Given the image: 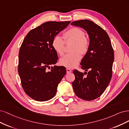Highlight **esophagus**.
Returning <instances> with one entry per match:
<instances>
[{"label":"esophagus","instance_id":"1","mask_svg":"<svg viewBox=\"0 0 129 129\" xmlns=\"http://www.w3.org/2000/svg\"><path fill=\"white\" fill-rule=\"evenodd\" d=\"M66 72H67L68 73H71L72 72L71 70L70 69H69V68H66Z\"/></svg>","mask_w":129,"mask_h":129}]
</instances>
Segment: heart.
Instances as JSON below:
<instances>
[{"mask_svg": "<svg viewBox=\"0 0 129 129\" xmlns=\"http://www.w3.org/2000/svg\"><path fill=\"white\" fill-rule=\"evenodd\" d=\"M64 40L59 35L53 37L52 47L55 52L60 56L64 53L65 43L73 42L71 48L72 52L66 54L60 59L59 64L67 68L76 67L81 59V54L85 55L88 52L90 41L85 36V31L78 27H73L64 34Z\"/></svg>", "mask_w": 129, "mask_h": 129, "instance_id": "b5f03b06", "label": "heart"}]
</instances>
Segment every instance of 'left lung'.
Instances as JSON below:
<instances>
[{"label":"left lung","mask_w":129,"mask_h":129,"mask_svg":"<svg viewBox=\"0 0 129 129\" xmlns=\"http://www.w3.org/2000/svg\"><path fill=\"white\" fill-rule=\"evenodd\" d=\"M71 25L83 28L90 40L88 52L81 60V69L88 73L73 71L75 80L72 82L74 92L79 98L93 100L103 94L108 86L113 74L114 52L107 32L88 20L72 22ZM87 74L85 76L84 74Z\"/></svg>","instance_id":"1"}]
</instances>
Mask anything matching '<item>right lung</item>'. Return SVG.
Returning <instances> with one entry per match:
<instances>
[{"instance_id":"1","label":"right lung","mask_w":129,"mask_h":129,"mask_svg":"<svg viewBox=\"0 0 129 129\" xmlns=\"http://www.w3.org/2000/svg\"><path fill=\"white\" fill-rule=\"evenodd\" d=\"M70 21H49L33 29L21 45L18 73L22 88L35 100L45 101L56 95L58 85L66 74L64 66H51L58 59L52 47L53 37Z\"/></svg>"}]
</instances>
